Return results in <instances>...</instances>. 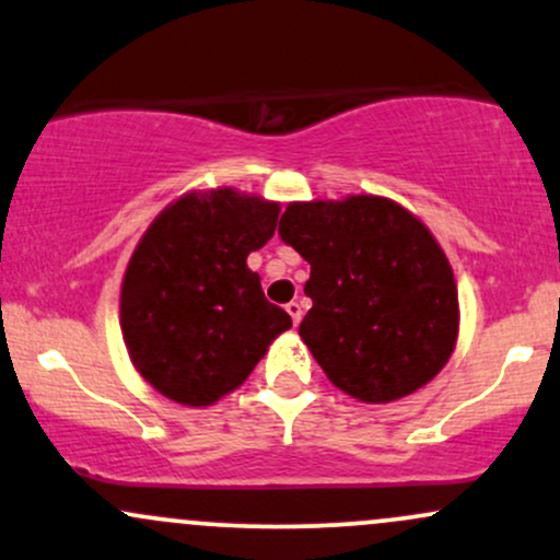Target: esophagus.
<instances>
[{
	"instance_id": "34e87169",
	"label": "esophagus",
	"mask_w": 560,
	"mask_h": 560,
	"mask_svg": "<svg viewBox=\"0 0 560 560\" xmlns=\"http://www.w3.org/2000/svg\"><path fill=\"white\" fill-rule=\"evenodd\" d=\"M287 313H289V316H292V324H294V326H298L300 320H302V305H300V302H294V300L289 302Z\"/></svg>"
}]
</instances>
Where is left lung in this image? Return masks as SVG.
Listing matches in <instances>:
<instances>
[{
  "label": "left lung",
  "instance_id": "obj_1",
  "mask_svg": "<svg viewBox=\"0 0 560 560\" xmlns=\"http://www.w3.org/2000/svg\"><path fill=\"white\" fill-rule=\"evenodd\" d=\"M279 236L311 262L300 337L334 387L392 402L440 374L458 337V289L419 218L369 195L292 202Z\"/></svg>",
  "mask_w": 560,
  "mask_h": 560
}]
</instances>
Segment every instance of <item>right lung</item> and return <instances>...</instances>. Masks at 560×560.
Masks as SVG:
<instances>
[{
	"mask_svg": "<svg viewBox=\"0 0 560 560\" xmlns=\"http://www.w3.org/2000/svg\"><path fill=\"white\" fill-rule=\"evenodd\" d=\"M279 205L234 189L191 191L155 218L120 289L133 365L160 395L210 405L253 374L292 326L247 255L273 236Z\"/></svg>",
	"mask_w": 560,
	"mask_h": 560,
	"instance_id": "right-lung-1",
	"label": "right lung"
}]
</instances>
